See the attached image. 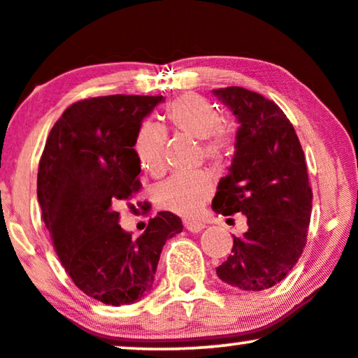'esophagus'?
Returning <instances> with one entry per match:
<instances>
[{"mask_svg":"<svg viewBox=\"0 0 358 358\" xmlns=\"http://www.w3.org/2000/svg\"><path fill=\"white\" fill-rule=\"evenodd\" d=\"M184 226H186V229L189 232H192V234H197V232H201L202 229H204L206 226L202 222H199V220H187L186 224H184Z\"/></svg>","mask_w":358,"mask_h":358,"instance_id":"esophagus-1","label":"esophagus"}]
</instances>
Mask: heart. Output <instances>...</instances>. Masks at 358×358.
Returning a JSON list of instances; mask_svg holds the SVG:
<instances>
[{"instance_id":"b5f03b06","label":"heart","mask_w":358,"mask_h":358,"mask_svg":"<svg viewBox=\"0 0 358 358\" xmlns=\"http://www.w3.org/2000/svg\"><path fill=\"white\" fill-rule=\"evenodd\" d=\"M166 119L172 129L186 138L201 141L206 159L222 164L232 152V136L224 129L222 113L209 99L196 92H186L167 106ZM164 132L152 122H144L134 136V149L139 166L152 176L164 171ZM213 178L204 171L191 174H174L159 184L156 204L164 210L186 215L199 214L213 194Z\"/></svg>"}]
</instances>
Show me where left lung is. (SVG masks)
Returning a JSON list of instances; mask_svg holds the SVG:
<instances>
[{
	"label": "left lung",
	"instance_id": "8db88e82",
	"mask_svg": "<svg viewBox=\"0 0 358 358\" xmlns=\"http://www.w3.org/2000/svg\"><path fill=\"white\" fill-rule=\"evenodd\" d=\"M214 96L236 116V151L213 199L214 213H242L249 229L234 236L219 279L245 292L279 284L301 259L312 214L307 164L294 126L272 101L220 87Z\"/></svg>",
	"mask_w": 358,
	"mask_h": 358
}]
</instances>
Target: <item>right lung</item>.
Segmentation results:
<instances>
[{
	"instance_id": "add662e5",
	"label": "right lung",
	"mask_w": 358,
	"mask_h": 358,
	"mask_svg": "<svg viewBox=\"0 0 358 358\" xmlns=\"http://www.w3.org/2000/svg\"><path fill=\"white\" fill-rule=\"evenodd\" d=\"M162 96H103L69 106L39 161L38 202L61 264L86 295L108 306L152 289L167 239L182 231L167 210L138 239L119 226V206L139 191L134 136Z\"/></svg>"
}]
</instances>
